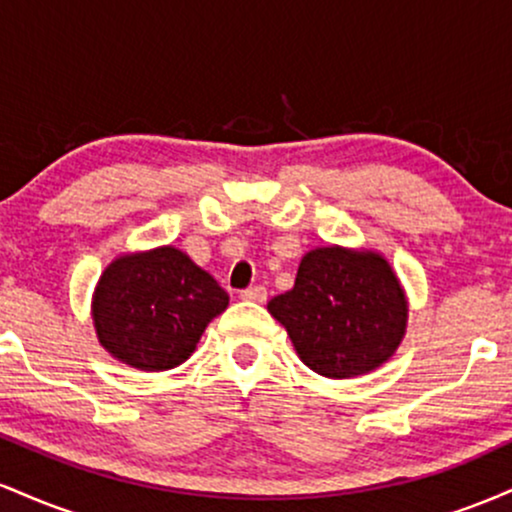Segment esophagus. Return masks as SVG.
Returning a JSON list of instances; mask_svg holds the SVG:
<instances>
[{"label": "esophagus", "instance_id": "obj_1", "mask_svg": "<svg viewBox=\"0 0 512 512\" xmlns=\"http://www.w3.org/2000/svg\"><path fill=\"white\" fill-rule=\"evenodd\" d=\"M240 298L243 301H252V303H264L267 301V289L264 286H250V289H245L240 293Z\"/></svg>", "mask_w": 512, "mask_h": 512}]
</instances>
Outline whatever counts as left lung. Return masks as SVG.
<instances>
[{"instance_id":"8db88e82","label":"left lung","mask_w":512,"mask_h":512,"mask_svg":"<svg viewBox=\"0 0 512 512\" xmlns=\"http://www.w3.org/2000/svg\"><path fill=\"white\" fill-rule=\"evenodd\" d=\"M267 310L317 375L344 380L373 373L407 334L409 301L380 252L327 245L305 252L291 291Z\"/></svg>"}]
</instances>
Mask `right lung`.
<instances>
[{
  "mask_svg": "<svg viewBox=\"0 0 512 512\" xmlns=\"http://www.w3.org/2000/svg\"><path fill=\"white\" fill-rule=\"evenodd\" d=\"M226 308L228 293L214 276L173 245L115 257L91 298L103 349L146 373L185 363Z\"/></svg>",
  "mask_w": 512,
  "mask_h": 512,
  "instance_id": "obj_1",
  "label": "right lung"
}]
</instances>
